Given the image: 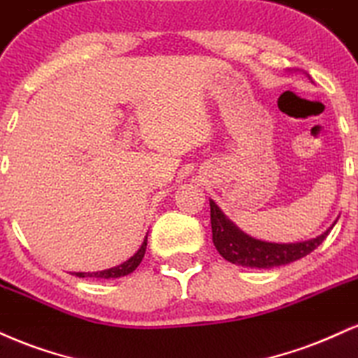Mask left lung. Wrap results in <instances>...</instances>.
I'll return each instance as SVG.
<instances>
[{
	"label": "left lung",
	"instance_id": "1",
	"mask_svg": "<svg viewBox=\"0 0 358 358\" xmlns=\"http://www.w3.org/2000/svg\"><path fill=\"white\" fill-rule=\"evenodd\" d=\"M211 206V228H213V243L226 262L238 264L245 268H268L283 266V264L293 263L296 259L310 255L315 248L323 243L329 233L337 224L338 217L334 221L325 233L320 236L306 239L298 243H270L263 239H256L245 231H241L233 221L221 211V208L209 199Z\"/></svg>",
	"mask_w": 358,
	"mask_h": 358
}]
</instances>
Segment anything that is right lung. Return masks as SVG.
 Listing matches in <instances>:
<instances>
[{"mask_svg": "<svg viewBox=\"0 0 358 358\" xmlns=\"http://www.w3.org/2000/svg\"><path fill=\"white\" fill-rule=\"evenodd\" d=\"M145 248H147V234H145L144 241H142L141 248H138L136 253L130 256L127 262L117 264V266H113V268H107V270H102V271H94V273L77 271V273H73V275L78 276V278H103V280L120 278V276H127L134 270H136L138 264H141L142 258H144V255H145Z\"/></svg>", "mask_w": 358, "mask_h": 358, "instance_id": "obj_1", "label": "right lung"}]
</instances>
